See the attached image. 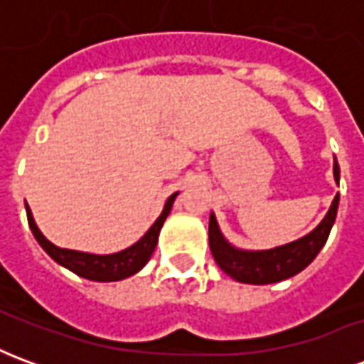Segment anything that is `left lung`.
I'll return each mask as SVG.
<instances>
[{
  "label": "left lung",
  "instance_id": "left-lung-1",
  "mask_svg": "<svg viewBox=\"0 0 364 364\" xmlns=\"http://www.w3.org/2000/svg\"><path fill=\"white\" fill-rule=\"evenodd\" d=\"M333 177L339 183V166L336 158H333ZM337 206H339V195L333 198L326 218L310 234H306L296 242L279 245L273 250H263V252H245L228 244V240L222 236L218 228L216 216L210 214L208 245H210L214 261L228 277L245 284H271V282L290 279L308 267L316 259L323 244L328 242L331 226L336 222Z\"/></svg>",
  "mask_w": 364,
  "mask_h": 364
}]
</instances>
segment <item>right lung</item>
<instances>
[{
  "instance_id": "add662e5",
  "label": "right lung",
  "mask_w": 364,
  "mask_h": 364,
  "mask_svg": "<svg viewBox=\"0 0 364 364\" xmlns=\"http://www.w3.org/2000/svg\"><path fill=\"white\" fill-rule=\"evenodd\" d=\"M175 197H177V193H173L171 197L167 198L166 206H164V210L159 214L158 220L151 224V228L148 230L134 245H130V247H127V250H122V252L119 253H111V255H95V253L74 252V250H64V247L54 245L52 242H48V240L43 236V232L38 230L28 205H25V208H27V220L31 230H33V236L36 237V242L41 244V247H43L44 252L48 253L58 265L70 269L72 273L80 274L83 279H90V281L111 282L122 281V279H127V277H132V274L138 273V271L150 261L151 253H154L156 244H158L159 230L164 226L167 214L171 213Z\"/></svg>"
}]
</instances>
